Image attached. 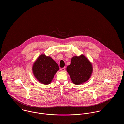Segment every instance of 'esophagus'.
<instances>
[{
  "label": "esophagus",
  "mask_w": 124,
  "mask_h": 124,
  "mask_svg": "<svg viewBox=\"0 0 124 124\" xmlns=\"http://www.w3.org/2000/svg\"><path fill=\"white\" fill-rule=\"evenodd\" d=\"M65 69H66V68H65V67H64V68H61V70H62V71H63V72H65Z\"/></svg>",
  "instance_id": "obj_1"
}]
</instances>
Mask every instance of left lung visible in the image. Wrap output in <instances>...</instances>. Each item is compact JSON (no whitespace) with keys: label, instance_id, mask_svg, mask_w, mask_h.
<instances>
[{"label":"left lung","instance_id":"1","mask_svg":"<svg viewBox=\"0 0 124 124\" xmlns=\"http://www.w3.org/2000/svg\"><path fill=\"white\" fill-rule=\"evenodd\" d=\"M67 71L74 84H80L89 79L92 67L89 61L82 55L72 58L71 64L67 67Z\"/></svg>","mask_w":124,"mask_h":124}]
</instances>
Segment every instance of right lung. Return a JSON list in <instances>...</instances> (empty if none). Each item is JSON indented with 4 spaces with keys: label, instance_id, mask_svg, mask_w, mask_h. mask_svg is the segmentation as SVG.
Returning a JSON list of instances; mask_svg holds the SVG:
<instances>
[{
    "label": "right lung",
    "instance_id": "right-lung-1",
    "mask_svg": "<svg viewBox=\"0 0 124 124\" xmlns=\"http://www.w3.org/2000/svg\"><path fill=\"white\" fill-rule=\"evenodd\" d=\"M59 69L58 64L50 57L41 55L33 66V72L36 78L44 84H48Z\"/></svg>",
    "mask_w": 124,
    "mask_h": 124
}]
</instances>
